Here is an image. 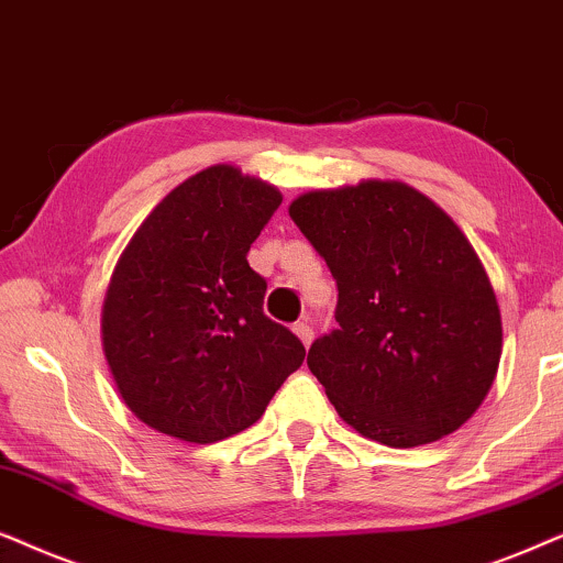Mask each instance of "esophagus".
Wrapping results in <instances>:
<instances>
[{"mask_svg":"<svg viewBox=\"0 0 563 563\" xmlns=\"http://www.w3.org/2000/svg\"><path fill=\"white\" fill-rule=\"evenodd\" d=\"M294 332H296L298 340L303 342V347H309V344L313 342V329L309 324H296Z\"/></svg>","mask_w":563,"mask_h":563,"instance_id":"34e87169","label":"esophagus"}]
</instances>
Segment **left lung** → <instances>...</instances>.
<instances>
[{"instance_id":"left-lung-1","label":"left lung","mask_w":563,"mask_h":563,"mask_svg":"<svg viewBox=\"0 0 563 563\" xmlns=\"http://www.w3.org/2000/svg\"><path fill=\"white\" fill-rule=\"evenodd\" d=\"M288 213L340 290V327L306 360L336 415L388 448L459 430L497 376L501 317L451 216L396 179L303 192Z\"/></svg>"}]
</instances>
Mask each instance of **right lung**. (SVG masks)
I'll list each match as a JSON object with an SVG mask.
<instances>
[{
    "label": "right lung",
    "mask_w": 563,
    "mask_h": 563,
    "mask_svg": "<svg viewBox=\"0 0 563 563\" xmlns=\"http://www.w3.org/2000/svg\"><path fill=\"white\" fill-rule=\"evenodd\" d=\"M283 195L231 164L177 185L120 254L102 350L125 407L156 432L219 443L265 415L306 350L265 317L246 252Z\"/></svg>",
    "instance_id": "add662e5"
}]
</instances>
